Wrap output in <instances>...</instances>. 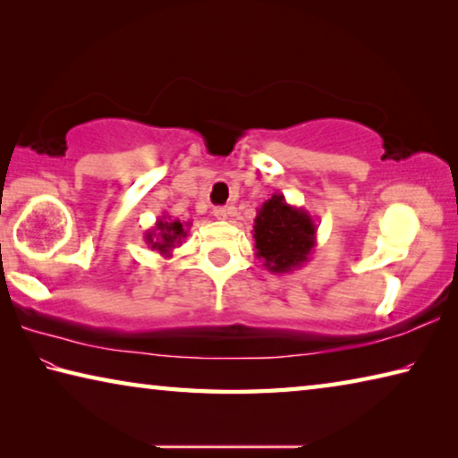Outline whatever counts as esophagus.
I'll return each mask as SVG.
<instances>
[{
    "mask_svg": "<svg viewBox=\"0 0 458 458\" xmlns=\"http://www.w3.org/2000/svg\"><path fill=\"white\" fill-rule=\"evenodd\" d=\"M214 216H216V218H218V220H228L230 210H228V208L218 206V208H214Z\"/></svg>",
    "mask_w": 458,
    "mask_h": 458,
    "instance_id": "esophagus-1",
    "label": "esophagus"
}]
</instances>
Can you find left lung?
<instances>
[{
	"label": "left lung",
	"instance_id": "obj_1",
	"mask_svg": "<svg viewBox=\"0 0 458 458\" xmlns=\"http://www.w3.org/2000/svg\"><path fill=\"white\" fill-rule=\"evenodd\" d=\"M252 232L257 259L275 275L303 267L317 246V226L311 214L291 206L283 193H273L259 208Z\"/></svg>",
	"mask_w": 458,
	"mask_h": 458
}]
</instances>
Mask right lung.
Here are the masks:
<instances>
[{"label": "right lung", "instance_id": "1", "mask_svg": "<svg viewBox=\"0 0 458 458\" xmlns=\"http://www.w3.org/2000/svg\"><path fill=\"white\" fill-rule=\"evenodd\" d=\"M190 224H182L180 220H172V216H159L155 226L145 232V244L151 248V250H157L161 257L169 259L172 257V250L175 246L182 244V240L188 236Z\"/></svg>", "mask_w": 458, "mask_h": 458}]
</instances>
